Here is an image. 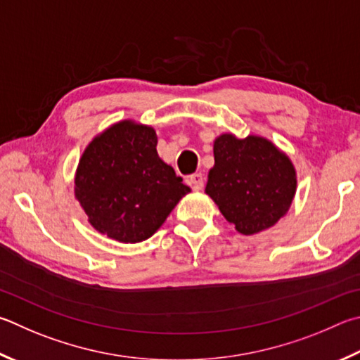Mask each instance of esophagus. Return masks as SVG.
Here are the masks:
<instances>
[{"label":"esophagus","instance_id":"1","mask_svg":"<svg viewBox=\"0 0 360 360\" xmlns=\"http://www.w3.org/2000/svg\"><path fill=\"white\" fill-rule=\"evenodd\" d=\"M188 184L193 188V191H201L202 186H205V178H202L201 173H195L192 176H188Z\"/></svg>","mask_w":360,"mask_h":360}]
</instances>
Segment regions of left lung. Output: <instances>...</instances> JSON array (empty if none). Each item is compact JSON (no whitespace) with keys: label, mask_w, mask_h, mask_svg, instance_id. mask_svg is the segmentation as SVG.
Segmentation results:
<instances>
[{"label":"left lung","mask_w":360,"mask_h":360,"mask_svg":"<svg viewBox=\"0 0 360 360\" xmlns=\"http://www.w3.org/2000/svg\"><path fill=\"white\" fill-rule=\"evenodd\" d=\"M296 188V168L271 140L234 134L214 140L205 192L238 233L252 236L276 225L290 211Z\"/></svg>","instance_id":"1"}]
</instances>
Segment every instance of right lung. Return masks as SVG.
Wrapping results in <instances>:
<instances>
[{
	"label": "right lung",
	"instance_id": "obj_1",
	"mask_svg": "<svg viewBox=\"0 0 360 360\" xmlns=\"http://www.w3.org/2000/svg\"><path fill=\"white\" fill-rule=\"evenodd\" d=\"M155 148V130L134 120L112 124L84 148L74 192L96 231L122 244L141 243L191 193Z\"/></svg>",
	"mask_w": 360,
	"mask_h": 360
}]
</instances>
